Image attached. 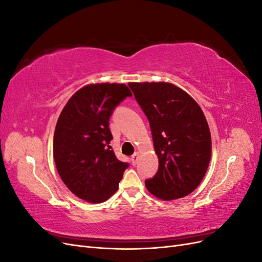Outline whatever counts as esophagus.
I'll return each instance as SVG.
<instances>
[{"label":"esophagus","mask_w":262,"mask_h":262,"mask_svg":"<svg viewBox=\"0 0 262 262\" xmlns=\"http://www.w3.org/2000/svg\"><path fill=\"white\" fill-rule=\"evenodd\" d=\"M139 157H140V154H139L138 152H136V153H134V154L132 155L131 161H132V164H133V165H137V163H138V161H139Z\"/></svg>","instance_id":"34e87169"}]
</instances>
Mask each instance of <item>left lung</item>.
Masks as SVG:
<instances>
[{"label":"left lung","instance_id":"1","mask_svg":"<svg viewBox=\"0 0 262 262\" xmlns=\"http://www.w3.org/2000/svg\"><path fill=\"white\" fill-rule=\"evenodd\" d=\"M148 119L158 170L145 186L162 200L191 193L200 185L211 160V133L195 100L170 83H130Z\"/></svg>","mask_w":262,"mask_h":262}]
</instances>
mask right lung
I'll return each instance as SVG.
<instances>
[{"label": "right lung", "instance_id": "right-lung-1", "mask_svg": "<svg viewBox=\"0 0 262 262\" xmlns=\"http://www.w3.org/2000/svg\"><path fill=\"white\" fill-rule=\"evenodd\" d=\"M132 94L124 84H91L69 99L55 125L53 157L61 179L76 196L100 203L119 187L128 163L110 146L109 120Z\"/></svg>", "mask_w": 262, "mask_h": 262}]
</instances>
